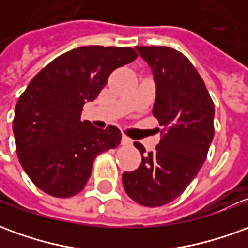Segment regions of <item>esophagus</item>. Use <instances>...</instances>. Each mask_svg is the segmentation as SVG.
<instances>
[{"label":"esophagus","instance_id":"obj_1","mask_svg":"<svg viewBox=\"0 0 248 248\" xmlns=\"http://www.w3.org/2000/svg\"><path fill=\"white\" fill-rule=\"evenodd\" d=\"M122 145L131 146V145H133V140H130L129 137H126V135H122Z\"/></svg>","mask_w":248,"mask_h":248}]
</instances>
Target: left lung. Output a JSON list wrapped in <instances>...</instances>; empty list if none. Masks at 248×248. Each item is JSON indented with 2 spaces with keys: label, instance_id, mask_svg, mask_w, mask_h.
<instances>
[{
  "label": "left lung",
  "instance_id": "left-lung-1",
  "mask_svg": "<svg viewBox=\"0 0 248 248\" xmlns=\"http://www.w3.org/2000/svg\"><path fill=\"white\" fill-rule=\"evenodd\" d=\"M150 66L156 87L153 114L162 127L155 151L142 154L140 166L126 171V194L146 207L172 202L197 177L214 138V102L187 57L166 46H137Z\"/></svg>",
  "mask_w": 248,
  "mask_h": 248
}]
</instances>
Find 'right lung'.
I'll list each match as a JSON object with an SVG mask.
<instances>
[{"instance_id":"1","label":"right lung","mask_w":248,"mask_h":248,"mask_svg":"<svg viewBox=\"0 0 248 248\" xmlns=\"http://www.w3.org/2000/svg\"><path fill=\"white\" fill-rule=\"evenodd\" d=\"M137 57L131 47L82 46L57 57L30 81L16 105L13 133L19 163L42 191L77 195L97 155L121 143L118 127L98 129L82 122L81 113L108 76Z\"/></svg>"}]
</instances>
